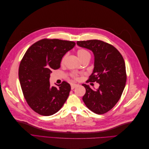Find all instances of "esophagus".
Here are the masks:
<instances>
[{"label":"esophagus","instance_id":"1","mask_svg":"<svg viewBox=\"0 0 149 149\" xmlns=\"http://www.w3.org/2000/svg\"><path fill=\"white\" fill-rule=\"evenodd\" d=\"M78 86V84H71V89H73L75 87H76Z\"/></svg>","mask_w":149,"mask_h":149}]
</instances>
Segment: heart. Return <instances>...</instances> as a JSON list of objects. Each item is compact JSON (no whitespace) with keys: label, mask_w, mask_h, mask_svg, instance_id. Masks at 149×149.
I'll list each match as a JSON object with an SVG mask.
<instances>
[{"label":"heart","mask_w":149,"mask_h":149,"mask_svg":"<svg viewBox=\"0 0 149 149\" xmlns=\"http://www.w3.org/2000/svg\"><path fill=\"white\" fill-rule=\"evenodd\" d=\"M77 55H78V57L80 58V60L81 61H84V60L87 59V58H90V53L88 52V51H87L86 49H83V48L78 49V52H77ZM65 56H65L63 58V59L61 60L62 61H64ZM71 76L73 78H75V79L77 78V75H76V74H74V73L72 74Z\"/></svg>","instance_id":"obj_1"}]
</instances>
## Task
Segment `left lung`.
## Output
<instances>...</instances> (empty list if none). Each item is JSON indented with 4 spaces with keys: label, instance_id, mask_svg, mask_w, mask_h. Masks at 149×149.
<instances>
[{
    "label": "left lung",
    "instance_id": "1",
    "mask_svg": "<svg viewBox=\"0 0 149 149\" xmlns=\"http://www.w3.org/2000/svg\"><path fill=\"white\" fill-rule=\"evenodd\" d=\"M76 43L93 52L94 67L87 82L100 84L94 90L83 84L86 88L83 100L89 110L103 114L113 108L124 89L127 75L124 58L114 47L101 40L78 41Z\"/></svg>",
    "mask_w": 149,
    "mask_h": 149
}]
</instances>
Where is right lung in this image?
I'll return each mask as SVG.
<instances>
[{"label": "right lung", "instance_id": "obj_1", "mask_svg": "<svg viewBox=\"0 0 149 149\" xmlns=\"http://www.w3.org/2000/svg\"><path fill=\"white\" fill-rule=\"evenodd\" d=\"M75 45L71 41L45 38L33 43L25 53L19 78L26 102L37 113L53 115L66 102L70 84L63 81L58 88L51 86L49 79L52 71L59 68L63 56Z\"/></svg>", "mask_w": 149, "mask_h": 149}]
</instances>
